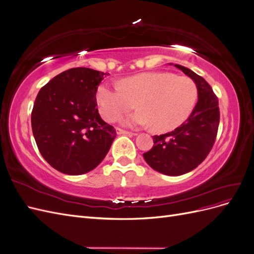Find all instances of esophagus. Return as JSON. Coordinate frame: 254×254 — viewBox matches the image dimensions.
I'll return each instance as SVG.
<instances>
[{"label":"esophagus","mask_w":254,"mask_h":254,"mask_svg":"<svg viewBox=\"0 0 254 254\" xmlns=\"http://www.w3.org/2000/svg\"><path fill=\"white\" fill-rule=\"evenodd\" d=\"M117 133H118V134H126V135H135V133L127 131V130L121 129V128H117Z\"/></svg>","instance_id":"obj_1"}]
</instances>
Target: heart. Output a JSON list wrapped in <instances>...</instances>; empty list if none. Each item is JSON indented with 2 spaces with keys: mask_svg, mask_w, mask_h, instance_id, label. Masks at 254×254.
Returning a JSON list of instances; mask_svg holds the SVG:
<instances>
[{
  "mask_svg": "<svg viewBox=\"0 0 254 254\" xmlns=\"http://www.w3.org/2000/svg\"><path fill=\"white\" fill-rule=\"evenodd\" d=\"M198 98L196 82L188 76L170 72H148L123 79L120 86L99 84L96 103L107 122H115L134 107L124 124L150 126L156 131H170L188 120Z\"/></svg>",
  "mask_w": 254,
  "mask_h": 254,
  "instance_id": "heart-1",
  "label": "heart"
}]
</instances>
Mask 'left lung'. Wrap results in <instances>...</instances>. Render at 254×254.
Instances as JSON below:
<instances>
[{
    "instance_id": "1",
    "label": "left lung",
    "mask_w": 254,
    "mask_h": 254,
    "mask_svg": "<svg viewBox=\"0 0 254 254\" xmlns=\"http://www.w3.org/2000/svg\"><path fill=\"white\" fill-rule=\"evenodd\" d=\"M198 87V102L188 120L171 132L153 135L152 148L143 153L147 164L167 176L193 171L209 155L219 125L218 98L201 76L175 64Z\"/></svg>"
}]
</instances>
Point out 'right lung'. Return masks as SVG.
<instances>
[{
    "label": "right lung",
    "mask_w": 254,
    "mask_h": 254,
    "mask_svg": "<svg viewBox=\"0 0 254 254\" xmlns=\"http://www.w3.org/2000/svg\"><path fill=\"white\" fill-rule=\"evenodd\" d=\"M106 74L70 68L51 79L36 97L34 137L44 160L60 173L75 176L94 170L117 136L96 108V90Z\"/></svg>",
    "instance_id": "obj_1"
}]
</instances>
